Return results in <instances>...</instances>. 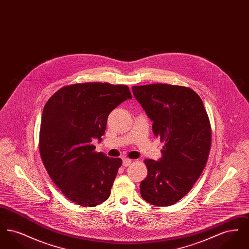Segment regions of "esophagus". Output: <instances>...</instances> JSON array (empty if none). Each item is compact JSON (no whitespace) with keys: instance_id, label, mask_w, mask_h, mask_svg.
Wrapping results in <instances>:
<instances>
[{"instance_id":"1","label":"esophagus","mask_w":249,"mask_h":249,"mask_svg":"<svg viewBox=\"0 0 249 249\" xmlns=\"http://www.w3.org/2000/svg\"><path fill=\"white\" fill-rule=\"evenodd\" d=\"M130 163H131V160H130V159H127V158H124V159H123V161H122V164H123V166L128 167V166L130 165Z\"/></svg>"}]
</instances>
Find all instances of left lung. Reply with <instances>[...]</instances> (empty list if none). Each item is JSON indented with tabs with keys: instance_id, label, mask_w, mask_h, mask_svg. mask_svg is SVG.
<instances>
[{
	"instance_id": "left-lung-1",
	"label": "left lung",
	"mask_w": 249,
	"mask_h": 249,
	"mask_svg": "<svg viewBox=\"0 0 249 249\" xmlns=\"http://www.w3.org/2000/svg\"><path fill=\"white\" fill-rule=\"evenodd\" d=\"M132 93L164 142L159 160H145L140 184L144 201L173 205L190 191L204 169L211 147V126L200 96L190 88L167 84L133 86Z\"/></svg>"
}]
</instances>
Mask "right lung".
<instances>
[{
    "label": "right lung",
    "mask_w": 249,
    "mask_h": 249,
    "mask_svg": "<svg viewBox=\"0 0 249 249\" xmlns=\"http://www.w3.org/2000/svg\"><path fill=\"white\" fill-rule=\"evenodd\" d=\"M131 98L124 85L74 84L61 88L44 107L43 163L62 194L77 205L94 207L109 198L122 160L96 153L91 142L102 141L109 114Z\"/></svg>",
    "instance_id": "obj_1"
}]
</instances>
